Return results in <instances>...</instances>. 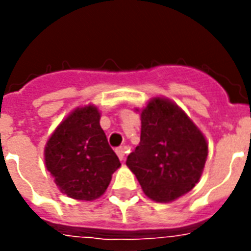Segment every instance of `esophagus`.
<instances>
[{
  "label": "esophagus",
  "mask_w": 251,
  "mask_h": 251,
  "mask_svg": "<svg viewBox=\"0 0 251 251\" xmlns=\"http://www.w3.org/2000/svg\"><path fill=\"white\" fill-rule=\"evenodd\" d=\"M115 153H117V156L120 157V160H125L126 153H127V148L126 147H120L115 149Z\"/></svg>",
  "instance_id": "obj_1"
}]
</instances>
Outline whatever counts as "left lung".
Wrapping results in <instances>:
<instances>
[{
    "instance_id": "obj_1",
    "label": "left lung",
    "mask_w": 251,
    "mask_h": 251,
    "mask_svg": "<svg viewBox=\"0 0 251 251\" xmlns=\"http://www.w3.org/2000/svg\"><path fill=\"white\" fill-rule=\"evenodd\" d=\"M207 151L204 136L184 111L167 99L154 98L141 111L140 145L126 165L148 198L168 203L199 181Z\"/></svg>"
}]
</instances>
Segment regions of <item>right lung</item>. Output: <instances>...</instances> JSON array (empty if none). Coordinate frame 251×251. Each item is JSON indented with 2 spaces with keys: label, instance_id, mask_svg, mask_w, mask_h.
<instances>
[{
  "label": "right lung",
  "instance_id": "1",
  "mask_svg": "<svg viewBox=\"0 0 251 251\" xmlns=\"http://www.w3.org/2000/svg\"><path fill=\"white\" fill-rule=\"evenodd\" d=\"M97 107L84 106L67 117L46 147V165L63 194L94 200L103 195L120 160L99 125Z\"/></svg>",
  "mask_w": 251,
  "mask_h": 251
}]
</instances>
